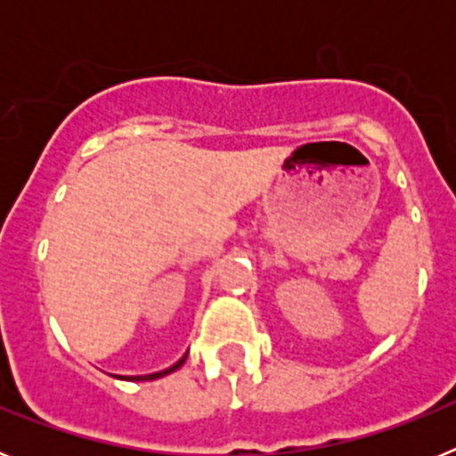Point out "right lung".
Masks as SVG:
<instances>
[{
    "instance_id": "right-lung-1",
    "label": "right lung",
    "mask_w": 456,
    "mask_h": 456,
    "mask_svg": "<svg viewBox=\"0 0 456 456\" xmlns=\"http://www.w3.org/2000/svg\"><path fill=\"white\" fill-rule=\"evenodd\" d=\"M184 361H187V354H184L183 358H180L178 363H173L171 368H167V370H162V372H152V374H143V377H118V379H127V381H152V379H159V377H167V374H171V372H175V370L180 368V365L184 363Z\"/></svg>"
}]
</instances>
